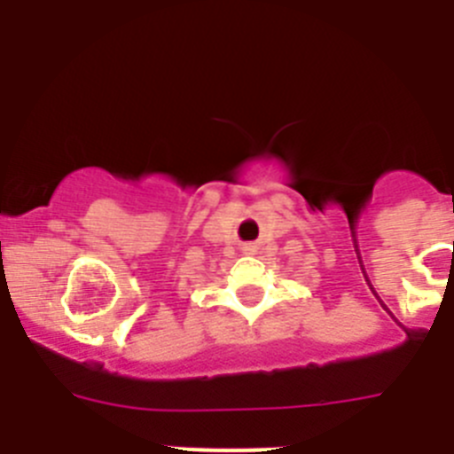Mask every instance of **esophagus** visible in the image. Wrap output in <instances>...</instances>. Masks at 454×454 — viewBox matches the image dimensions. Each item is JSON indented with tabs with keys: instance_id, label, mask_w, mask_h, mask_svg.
<instances>
[{
	"instance_id": "esophagus-1",
	"label": "esophagus",
	"mask_w": 454,
	"mask_h": 454,
	"mask_svg": "<svg viewBox=\"0 0 454 454\" xmlns=\"http://www.w3.org/2000/svg\"><path fill=\"white\" fill-rule=\"evenodd\" d=\"M243 252H246V254H254L256 246L254 243H246V246H243Z\"/></svg>"
}]
</instances>
